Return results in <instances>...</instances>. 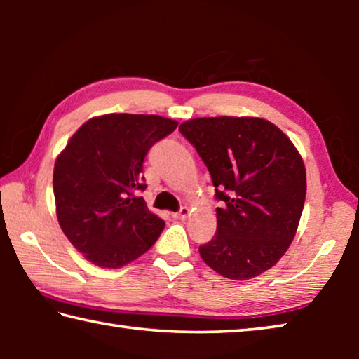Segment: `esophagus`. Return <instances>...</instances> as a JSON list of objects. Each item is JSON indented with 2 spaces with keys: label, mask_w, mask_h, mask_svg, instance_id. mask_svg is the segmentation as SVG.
Instances as JSON below:
<instances>
[{
  "label": "esophagus",
  "mask_w": 359,
  "mask_h": 359,
  "mask_svg": "<svg viewBox=\"0 0 359 359\" xmlns=\"http://www.w3.org/2000/svg\"><path fill=\"white\" fill-rule=\"evenodd\" d=\"M190 214H191V210L188 208H180L179 212H174L172 218H175V220H184V218H187Z\"/></svg>",
  "instance_id": "obj_1"
}]
</instances>
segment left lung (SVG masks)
<instances>
[{
	"label": "left lung",
	"mask_w": 359,
	"mask_h": 359,
	"mask_svg": "<svg viewBox=\"0 0 359 359\" xmlns=\"http://www.w3.org/2000/svg\"><path fill=\"white\" fill-rule=\"evenodd\" d=\"M215 187L217 233L199 247L205 264L233 280L271 269L294 239L306 201V168L293 142L257 117H204L179 126Z\"/></svg>",
	"instance_id": "obj_1"
}]
</instances>
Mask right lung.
I'll return each mask as SVG.
<instances>
[{
    "instance_id": "1",
    "label": "right lung",
    "mask_w": 359,
    "mask_h": 359,
    "mask_svg": "<svg viewBox=\"0 0 359 359\" xmlns=\"http://www.w3.org/2000/svg\"><path fill=\"white\" fill-rule=\"evenodd\" d=\"M177 128L160 115L107 114L79 128L53 168L57 217L69 242L93 264L117 269L160 238L165 222L142 196V163Z\"/></svg>"
}]
</instances>
